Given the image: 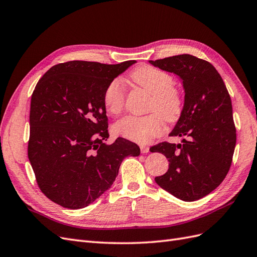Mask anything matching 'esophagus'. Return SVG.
<instances>
[{
    "label": "esophagus",
    "mask_w": 257,
    "mask_h": 257,
    "mask_svg": "<svg viewBox=\"0 0 257 257\" xmlns=\"http://www.w3.org/2000/svg\"><path fill=\"white\" fill-rule=\"evenodd\" d=\"M141 151H142V153H148V152H149V147L142 145L141 146Z\"/></svg>",
    "instance_id": "obj_1"
}]
</instances>
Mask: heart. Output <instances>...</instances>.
Here are the masks:
<instances>
[{
  "instance_id": "obj_1",
  "label": "heart",
  "mask_w": 257,
  "mask_h": 257,
  "mask_svg": "<svg viewBox=\"0 0 257 257\" xmlns=\"http://www.w3.org/2000/svg\"><path fill=\"white\" fill-rule=\"evenodd\" d=\"M131 79L152 95L148 109L153 112L143 116H124L114 123L112 131L116 136L146 144L162 134L164 120L167 123H175L180 119L183 96L174 87L173 76L159 68L148 65L138 67L132 73ZM103 103L108 113L116 115L122 112L125 105V89L120 80H112L107 85Z\"/></svg>"
}]
</instances>
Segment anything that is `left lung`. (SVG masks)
I'll list each match as a JSON object with an SVG mask.
<instances>
[{
    "label": "left lung",
    "mask_w": 257,
    "mask_h": 257,
    "mask_svg": "<svg viewBox=\"0 0 257 257\" xmlns=\"http://www.w3.org/2000/svg\"><path fill=\"white\" fill-rule=\"evenodd\" d=\"M149 62L180 77L185 92L181 116L169 134L185 137L182 144L150 148L169 162L167 173L155 182L181 200L200 199L221 184L231 165L236 127L229 93L214 66L203 59L179 54Z\"/></svg>",
    "instance_id": "obj_1"
}]
</instances>
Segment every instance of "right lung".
Segmentation results:
<instances>
[{
	"instance_id": "1",
	"label": "right lung",
	"mask_w": 257,
	"mask_h": 257,
	"mask_svg": "<svg viewBox=\"0 0 257 257\" xmlns=\"http://www.w3.org/2000/svg\"><path fill=\"white\" fill-rule=\"evenodd\" d=\"M135 62L69 61L38 80L31 98L28 157L38 188L53 203L89 206L112 185L124 158L141 154L125 138L105 144V89Z\"/></svg>"
}]
</instances>
